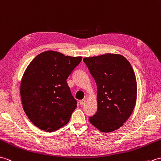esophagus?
<instances>
[{
  "label": "esophagus",
  "instance_id": "esophagus-1",
  "mask_svg": "<svg viewBox=\"0 0 161 161\" xmlns=\"http://www.w3.org/2000/svg\"><path fill=\"white\" fill-rule=\"evenodd\" d=\"M85 103H86V100L85 99H83V100H81V101H80V106H83L85 105Z\"/></svg>",
  "mask_w": 161,
  "mask_h": 161
}]
</instances>
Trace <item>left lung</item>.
I'll return each instance as SVG.
<instances>
[{
  "mask_svg": "<svg viewBox=\"0 0 161 161\" xmlns=\"http://www.w3.org/2000/svg\"><path fill=\"white\" fill-rule=\"evenodd\" d=\"M97 85V112L89 118L102 132L123 126L136 102L137 85L130 62L122 55L106 53L83 58Z\"/></svg>",
  "mask_w": 161,
  "mask_h": 161,
  "instance_id": "left-lung-1",
  "label": "left lung"
}]
</instances>
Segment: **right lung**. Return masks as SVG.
Returning a JSON list of instances; mask_svg holds the SVG:
<instances>
[{"mask_svg":"<svg viewBox=\"0 0 161 161\" xmlns=\"http://www.w3.org/2000/svg\"><path fill=\"white\" fill-rule=\"evenodd\" d=\"M82 60L53 51L36 56L25 71L20 83L23 108L39 129L53 131L68 123L77 101L67 79Z\"/></svg>","mask_w":161,"mask_h":161,"instance_id":"right-lung-1","label":"right lung"}]
</instances>
